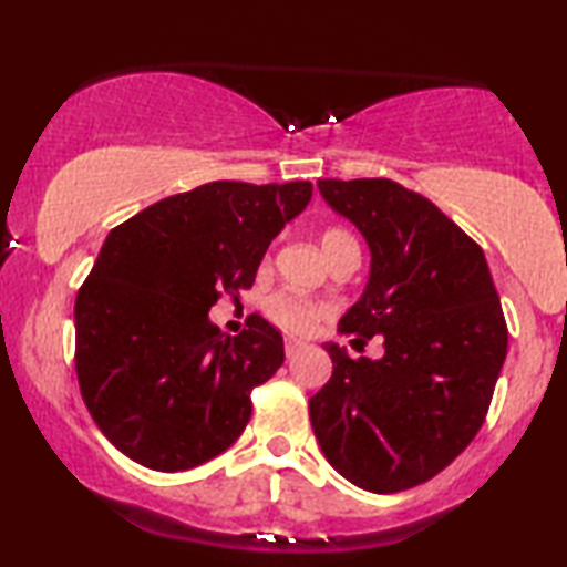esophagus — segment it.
Segmentation results:
<instances>
[{
	"label": "esophagus",
	"instance_id": "1",
	"mask_svg": "<svg viewBox=\"0 0 567 567\" xmlns=\"http://www.w3.org/2000/svg\"><path fill=\"white\" fill-rule=\"evenodd\" d=\"M301 348H305V343H301V340H297V338L286 340V355H289V359H293V355H297Z\"/></svg>",
	"mask_w": 567,
	"mask_h": 567
}]
</instances>
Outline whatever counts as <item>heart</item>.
<instances>
[{"instance_id":"1","label":"heart","mask_w":567,"mask_h":567,"mask_svg":"<svg viewBox=\"0 0 567 567\" xmlns=\"http://www.w3.org/2000/svg\"><path fill=\"white\" fill-rule=\"evenodd\" d=\"M348 247H359L351 231L346 229H328L320 235V250L324 255V260L336 258L338 252L348 250ZM268 315L270 320L281 324L286 330L293 332H307L315 328V322L324 315V307L320 305H309V301H299L293 297H274L268 299Z\"/></svg>"}]
</instances>
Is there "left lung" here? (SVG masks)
<instances>
[{
  "label": "left lung",
  "instance_id": "1",
  "mask_svg": "<svg viewBox=\"0 0 567 567\" xmlns=\"http://www.w3.org/2000/svg\"><path fill=\"white\" fill-rule=\"evenodd\" d=\"M332 212L361 231L369 281L338 330L382 359L324 343L332 377L309 400L332 467L371 493L439 475L485 421L506 361L508 330L485 252L429 198L386 177L320 181Z\"/></svg>",
  "mask_w": 567,
  "mask_h": 567
}]
</instances>
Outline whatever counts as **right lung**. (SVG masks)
Listing matches in <instances>:
<instances>
[{"instance_id":"obj_1","label":"right lung","mask_w":567,"mask_h":567,"mask_svg":"<svg viewBox=\"0 0 567 567\" xmlns=\"http://www.w3.org/2000/svg\"><path fill=\"white\" fill-rule=\"evenodd\" d=\"M309 198L307 181H216L105 237L76 293L74 361L92 421L128 460L193 470L245 431L250 392L284 363V338L260 315L224 336L208 309L250 289L268 245Z\"/></svg>"}]
</instances>
